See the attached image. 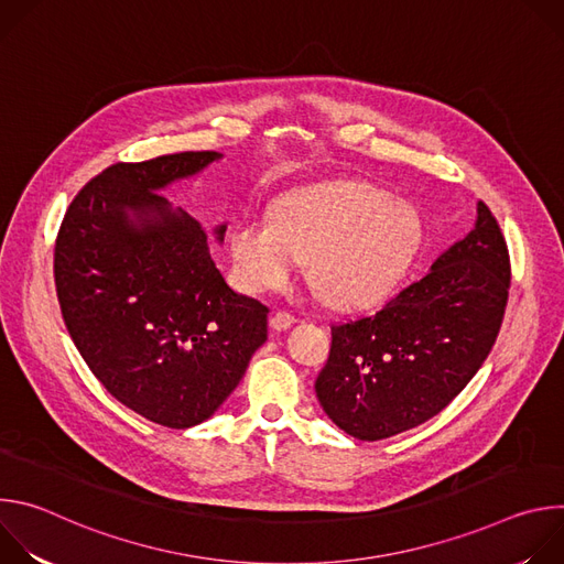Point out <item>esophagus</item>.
Listing matches in <instances>:
<instances>
[{"label":"esophagus","mask_w":564,"mask_h":564,"mask_svg":"<svg viewBox=\"0 0 564 564\" xmlns=\"http://www.w3.org/2000/svg\"><path fill=\"white\" fill-rule=\"evenodd\" d=\"M294 314L292 312H288V310H279V312H274L272 314V321H270V324H272V328L274 330H288L292 324H294Z\"/></svg>","instance_id":"obj_1"}]
</instances>
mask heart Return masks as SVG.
Returning a JSON list of instances; mask_svg holds the SVG:
<instances>
[{"label":"heart","mask_w":564,"mask_h":564,"mask_svg":"<svg viewBox=\"0 0 564 564\" xmlns=\"http://www.w3.org/2000/svg\"><path fill=\"white\" fill-rule=\"evenodd\" d=\"M424 240L420 214L372 185L339 183L285 198L274 220L243 218L229 234L240 288L265 292L285 283L301 261L335 307L386 299Z\"/></svg>","instance_id":"obj_1"}]
</instances>
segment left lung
<instances>
[{
    "label": "left lung",
    "mask_w": 564,
    "mask_h": 564,
    "mask_svg": "<svg viewBox=\"0 0 564 564\" xmlns=\"http://www.w3.org/2000/svg\"><path fill=\"white\" fill-rule=\"evenodd\" d=\"M511 259L485 203L475 229L372 314L333 324L314 390L348 435L377 442L415 429L464 390L489 357L509 299Z\"/></svg>",
    "instance_id": "obj_1"
}]
</instances>
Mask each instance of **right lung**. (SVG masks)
<instances>
[{"instance_id": "obj_1", "label": "right lung", "mask_w": 564, "mask_h": 564, "mask_svg": "<svg viewBox=\"0 0 564 564\" xmlns=\"http://www.w3.org/2000/svg\"><path fill=\"white\" fill-rule=\"evenodd\" d=\"M214 158L183 151L107 167L75 194L55 238L57 301L73 344L118 401L167 429L205 422L268 339V305L236 294L198 220L155 194Z\"/></svg>"}]
</instances>
